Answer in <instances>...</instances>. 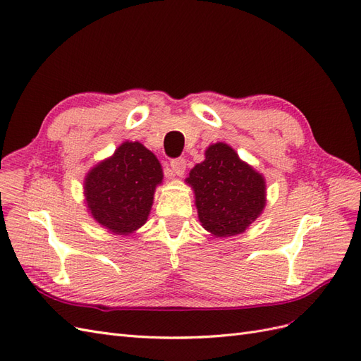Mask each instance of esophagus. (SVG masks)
<instances>
[{
	"instance_id": "esophagus-1",
	"label": "esophagus",
	"mask_w": 361,
	"mask_h": 361,
	"mask_svg": "<svg viewBox=\"0 0 361 361\" xmlns=\"http://www.w3.org/2000/svg\"><path fill=\"white\" fill-rule=\"evenodd\" d=\"M170 167H171V171L176 174V176H182V174L185 173V169H187V161H185L183 158H174L170 161Z\"/></svg>"
}]
</instances>
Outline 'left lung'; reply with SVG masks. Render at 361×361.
<instances>
[{"label": "left lung", "mask_w": 361, "mask_h": 361, "mask_svg": "<svg viewBox=\"0 0 361 361\" xmlns=\"http://www.w3.org/2000/svg\"><path fill=\"white\" fill-rule=\"evenodd\" d=\"M187 183L194 190L202 226L216 238L245 232L267 203L264 176L226 143L206 149L204 161L190 171Z\"/></svg>", "instance_id": "1"}]
</instances>
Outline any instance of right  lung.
Segmentation results:
<instances>
[{
  "mask_svg": "<svg viewBox=\"0 0 361 361\" xmlns=\"http://www.w3.org/2000/svg\"><path fill=\"white\" fill-rule=\"evenodd\" d=\"M162 169L138 141H125L114 155L94 166L84 180L89 212L116 235H129L147 221Z\"/></svg>",
  "mask_w": 361,
  "mask_h": 361,
  "instance_id": "add662e5",
  "label": "right lung"
}]
</instances>
